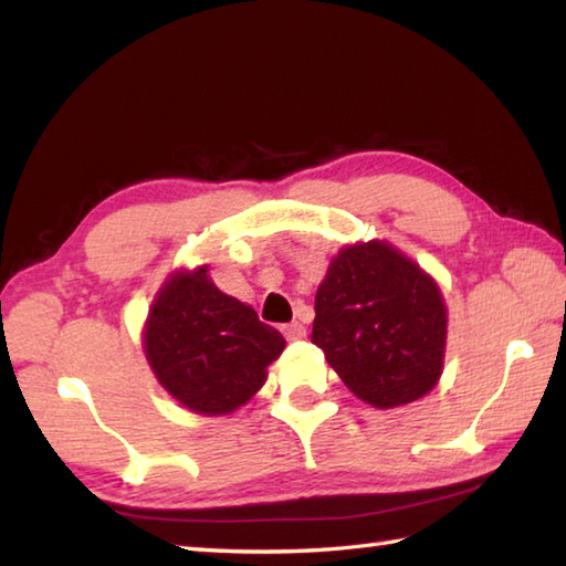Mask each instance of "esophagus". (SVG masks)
<instances>
[{
    "instance_id": "esophagus-1",
    "label": "esophagus",
    "mask_w": 566,
    "mask_h": 566,
    "mask_svg": "<svg viewBox=\"0 0 566 566\" xmlns=\"http://www.w3.org/2000/svg\"><path fill=\"white\" fill-rule=\"evenodd\" d=\"M282 333L286 340H302L306 335V328L298 321H292V323H286V326H282Z\"/></svg>"
}]
</instances>
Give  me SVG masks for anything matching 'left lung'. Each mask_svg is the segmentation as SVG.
<instances>
[{
    "mask_svg": "<svg viewBox=\"0 0 566 566\" xmlns=\"http://www.w3.org/2000/svg\"><path fill=\"white\" fill-rule=\"evenodd\" d=\"M448 311L438 284L384 240L343 248L316 292L311 343L357 399L411 403L442 375Z\"/></svg>",
    "mask_w": 566,
    "mask_h": 566,
    "instance_id": "obj_1",
    "label": "left lung"
}]
</instances>
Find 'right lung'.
I'll use <instances>...</instances> for the list:
<instances>
[{
  "instance_id": "obj_1",
  "label": "right lung",
  "mask_w": 566,
  "mask_h": 566,
  "mask_svg": "<svg viewBox=\"0 0 566 566\" xmlns=\"http://www.w3.org/2000/svg\"><path fill=\"white\" fill-rule=\"evenodd\" d=\"M143 347L172 399L201 416H226L260 391L284 338L199 268L177 272L163 284Z\"/></svg>"
}]
</instances>
